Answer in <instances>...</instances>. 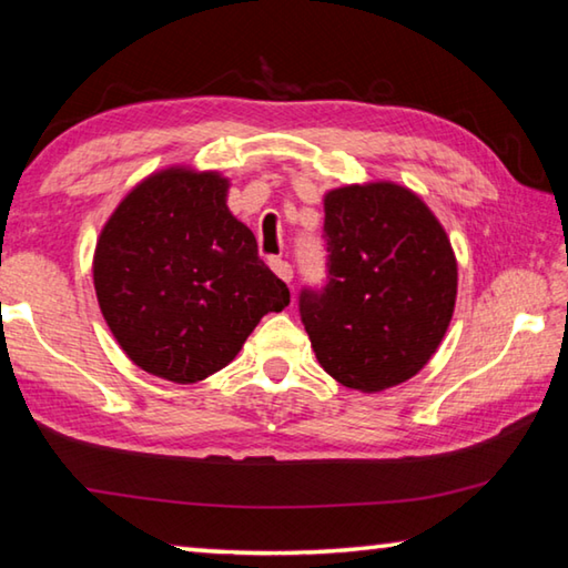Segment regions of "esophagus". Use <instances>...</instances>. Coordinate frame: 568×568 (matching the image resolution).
I'll return each instance as SVG.
<instances>
[{
  "mask_svg": "<svg viewBox=\"0 0 568 568\" xmlns=\"http://www.w3.org/2000/svg\"><path fill=\"white\" fill-rule=\"evenodd\" d=\"M271 267L275 271V275L281 277V281H285V283L293 281V267H291V263H287V261H281V257H273Z\"/></svg>",
  "mask_w": 568,
  "mask_h": 568,
  "instance_id": "34e87169",
  "label": "esophagus"
}]
</instances>
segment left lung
Masks as SVG:
<instances>
[{
  "mask_svg": "<svg viewBox=\"0 0 568 568\" xmlns=\"http://www.w3.org/2000/svg\"><path fill=\"white\" fill-rule=\"evenodd\" d=\"M323 237L328 275L297 301L323 371L363 393L416 376L456 305L446 230L410 190L371 182L325 195Z\"/></svg>",
  "mask_w": 568,
  "mask_h": 568,
  "instance_id": "left-lung-1",
  "label": "left lung"
}]
</instances>
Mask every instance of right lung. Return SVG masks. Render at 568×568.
Masks as SVG:
<instances>
[{
	"mask_svg": "<svg viewBox=\"0 0 568 568\" xmlns=\"http://www.w3.org/2000/svg\"><path fill=\"white\" fill-rule=\"evenodd\" d=\"M227 180L170 168L114 210L94 250L100 311L128 358L172 383L213 376L291 291L233 217Z\"/></svg>",
	"mask_w": 568,
	"mask_h": 568,
	"instance_id": "add662e5",
	"label": "right lung"
}]
</instances>
